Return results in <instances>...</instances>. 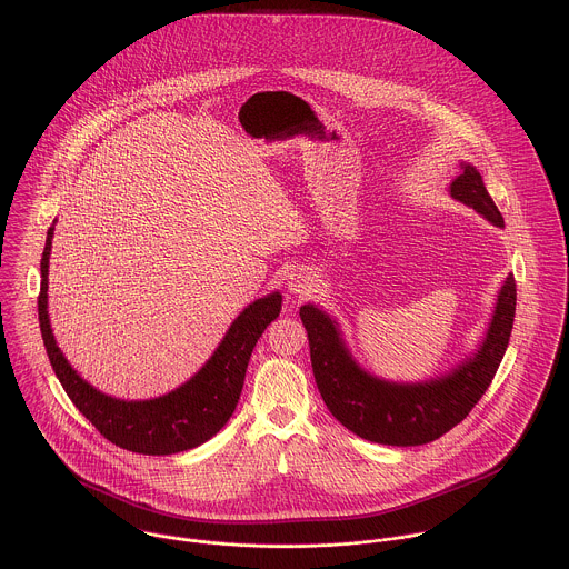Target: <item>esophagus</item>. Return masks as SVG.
<instances>
[{"label": "esophagus", "instance_id": "esophagus-1", "mask_svg": "<svg viewBox=\"0 0 569 569\" xmlns=\"http://www.w3.org/2000/svg\"><path fill=\"white\" fill-rule=\"evenodd\" d=\"M316 289V276L313 271L309 269H293L289 276H287V291L293 296V298H307L311 296Z\"/></svg>", "mask_w": 569, "mask_h": 569}]
</instances>
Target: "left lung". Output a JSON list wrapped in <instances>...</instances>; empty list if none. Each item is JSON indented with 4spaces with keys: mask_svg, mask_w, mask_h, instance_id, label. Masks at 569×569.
I'll return each mask as SVG.
<instances>
[{
    "mask_svg": "<svg viewBox=\"0 0 569 569\" xmlns=\"http://www.w3.org/2000/svg\"><path fill=\"white\" fill-rule=\"evenodd\" d=\"M447 192L490 226L503 228L473 163L460 162V174L451 179ZM515 305V278L508 273L478 348L447 372L422 381H392L372 375L350 352L339 322L318 305H302L300 318L309 337L311 366L328 411L348 431L379 445L416 447L440 438L462 422L487 392L508 348Z\"/></svg>",
    "mask_w": 569,
    "mask_h": 569,
    "instance_id": "left-lung-1",
    "label": "left lung"
}]
</instances>
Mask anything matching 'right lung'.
I'll use <instances>...</instances> for the list:
<instances>
[{
  "instance_id": "obj_1",
  "label": "right lung",
  "mask_w": 569,
  "mask_h": 569,
  "mask_svg": "<svg viewBox=\"0 0 569 569\" xmlns=\"http://www.w3.org/2000/svg\"><path fill=\"white\" fill-rule=\"evenodd\" d=\"M54 223L48 230L41 258L39 326L52 370L72 403L107 440L133 453L170 456L208 442L234 413L251 350L264 328L280 316L282 293L271 291L249 302L226 330L212 357L179 388L156 399H118L82 379L52 332L48 313V269Z\"/></svg>"
}]
</instances>
